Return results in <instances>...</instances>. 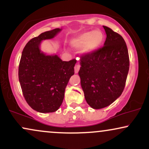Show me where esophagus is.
<instances>
[{
  "instance_id": "34e87169",
  "label": "esophagus",
  "mask_w": 149,
  "mask_h": 149,
  "mask_svg": "<svg viewBox=\"0 0 149 149\" xmlns=\"http://www.w3.org/2000/svg\"><path fill=\"white\" fill-rule=\"evenodd\" d=\"M80 68V64H76V66H75V67H74V69H75V73H78V71H79Z\"/></svg>"
}]
</instances>
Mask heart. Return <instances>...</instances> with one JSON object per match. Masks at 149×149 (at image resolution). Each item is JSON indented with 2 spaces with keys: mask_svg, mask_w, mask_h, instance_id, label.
Listing matches in <instances>:
<instances>
[{
  "mask_svg": "<svg viewBox=\"0 0 149 149\" xmlns=\"http://www.w3.org/2000/svg\"><path fill=\"white\" fill-rule=\"evenodd\" d=\"M104 36L100 30L85 32L71 40V45L76 48H83L88 52H93L100 47Z\"/></svg>",
  "mask_w": 149,
  "mask_h": 149,
  "instance_id": "heart-1",
  "label": "heart"
}]
</instances>
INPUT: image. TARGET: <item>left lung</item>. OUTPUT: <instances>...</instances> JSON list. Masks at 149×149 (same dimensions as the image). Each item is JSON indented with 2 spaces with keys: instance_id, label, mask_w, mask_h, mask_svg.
<instances>
[{
  "instance_id": "obj_1",
  "label": "left lung",
  "mask_w": 149,
  "mask_h": 149,
  "mask_svg": "<svg viewBox=\"0 0 149 149\" xmlns=\"http://www.w3.org/2000/svg\"><path fill=\"white\" fill-rule=\"evenodd\" d=\"M104 46L82 54L78 74L87 103L95 109L107 107L120 96L129 71L128 49L123 38L103 26Z\"/></svg>"
}]
</instances>
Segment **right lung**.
<instances>
[{
	"instance_id": "obj_1",
	"label": "right lung",
	"mask_w": 149,
	"mask_h": 149,
	"mask_svg": "<svg viewBox=\"0 0 149 149\" xmlns=\"http://www.w3.org/2000/svg\"><path fill=\"white\" fill-rule=\"evenodd\" d=\"M55 29L33 38L22 51L19 65V80L24 97L32 109L40 113H52L59 109L65 88L74 74L75 59L64 61L57 55H46L39 48L40 42L60 31Z\"/></svg>"
}]
</instances>
